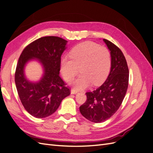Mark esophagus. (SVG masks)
I'll return each mask as SVG.
<instances>
[{
	"instance_id": "esophagus-1",
	"label": "esophagus",
	"mask_w": 153,
	"mask_h": 153,
	"mask_svg": "<svg viewBox=\"0 0 153 153\" xmlns=\"http://www.w3.org/2000/svg\"><path fill=\"white\" fill-rule=\"evenodd\" d=\"M78 92V91L77 90H76V89H71V94H76Z\"/></svg>"
}]
</instances>
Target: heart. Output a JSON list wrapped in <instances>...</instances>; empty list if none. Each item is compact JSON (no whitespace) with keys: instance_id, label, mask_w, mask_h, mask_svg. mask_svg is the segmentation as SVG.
<instances>
[{"instance_id":"obj_1","label":"heart","mask_w":153,"mask_h":153,"mask_svg":"<svg viewBox=\"0 0 153 153\" xmlns=\"http://www.w3.org/2000/svg\"><path fill=\"white\" fill-rule=\"evenodd\" d=\"M69 57L61 62V71L66 82H71L79 73L82 75L74 82L77 89L98 85L103 82L110 69L111 57L107 48L86 41L77 45L69 52Z\"/></svg>"}]
</instances>
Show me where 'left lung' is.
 Returning <instances> with one entry per match:
<instances>
[{
	"label": "left lung",
	"instance_id": "left-lung-1",
	"mask_svg": "<svg viewBox=\"0 0 153 153\" xmlns=\"http://www.w3.org/2000/svg\"><path fill=\"white\" fill-rule=\"evenodd\" d=\"M103 41L110 51V72L100 87L86 92V101L80 106L83 116L96 123L106 121L117 112L126 95L129 81V69L122 51L111 41Z\"/></svg>",
	"mask_w": 153,
	"mask_h": 153
}]
</instances>
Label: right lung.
Listing matches in <instances>:
<instances>
[{
  "mask_svg": "<svg viewBox=\"0 0 153 153\" xmlns=\"http://www.w3.org/2000/svg\"><path fill=\"white\" fill-rule=\"evenodd\" d=\"M66 43L59 37H42L27 45L18 59L15 74L18 94L25 109L36 118L53 114L62 100L71 94L59 76L61 57ZM34 58L39 59L44 68V76L37 83L27 81L23 73L25 64Z\"/></svg>",
  "mask_w": 153,
  "mask_h": 153,
  "instance_id": "1",
  "label": "right lung"
}]
</instances>
